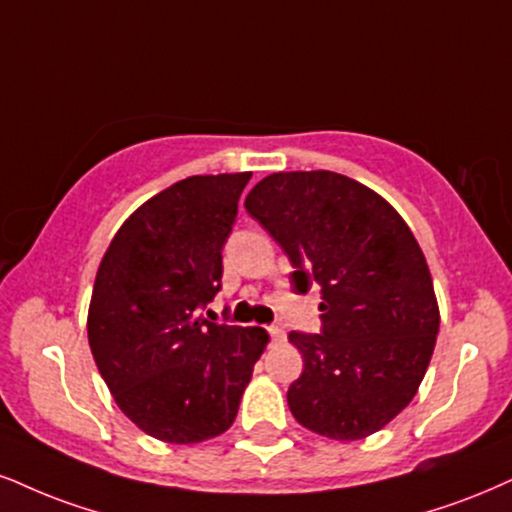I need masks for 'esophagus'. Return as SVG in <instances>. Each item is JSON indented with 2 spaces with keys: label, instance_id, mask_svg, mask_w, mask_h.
I'll use <instances>...</instances> for the list:
<instances>
[{
  "label": "esophagus",
  "instance_id": "34e87169",
  "mask_svg": "<svg viewBox=\"0 0 512 512\" xmlns=\"http://www.w3.org/2000/svg\"><path fill=\"white\" fill-rule=\"evenodd\" d=\"M266 330H268V334H270V339H275V342H280V339H285V330H282L280 325H268Z\"/></svg>",
  "mask_w": 512,
  "mask_h": 512
}]
</instances>
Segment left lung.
<instances>
[{"mask_svg": "<svg viewBox=\"0 0 512 512\" xmlns=\"http://www.w3.org/2000/svg\"><path fill=\"white\" fill-rule=\"evenodd\" d=\"M244 206L289 256L294 292L323 294L320 332H289L304 356L292 415L339 441L382 430L418 391L439 332L413 232L380 194L330 170L268 175Z\"/></svg>", "mask_w": 512, "mask_h": 512, "instance_id": "8db88e82", "label": "left lung"}]
</instances>
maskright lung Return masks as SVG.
<instances>
[{"instance_id": "right-lung-1", "label": "right lung", "mask_w": 512, "mask_h": 512, "mask_svg": "<svg viewBox=\"0 0 512 512\" xmlns=\"http://www.w3.org/2000/svg\"><path fill=\"white\" fill-rule=\"evenodd\" d=\"M251 173L194 175L137 208L106 249L92 289L90 349L118 408L168 444H197L235 422L263 327L201 311L220 292L223 246Z\"/></svg>"}]
</instances>
